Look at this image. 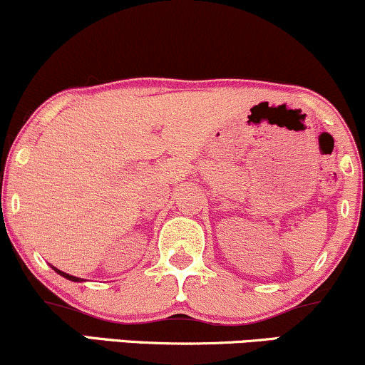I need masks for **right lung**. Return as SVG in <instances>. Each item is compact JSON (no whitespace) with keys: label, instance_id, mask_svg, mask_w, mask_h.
Returning a JSON list of instances; mask_svg holds the SVG:
<instances>
[{"label":"right lung","instance_id":"1","mask_svg":"<svg viewBox=\"0 0 365 365\" xmlns=\"http://www.w3.org/2000/svg\"><path fill=\"white\" fill-rule=\"evenodd\" d=\"M53 269L56 273H59V275L61 277H64V278H68V280H71V282H85L83 278H78V277H73V275H68V273H64V272H61V269H58V268H54L53 267Z\"/></svg>","mask_w":365,"mask_h":365}]
</instances>
